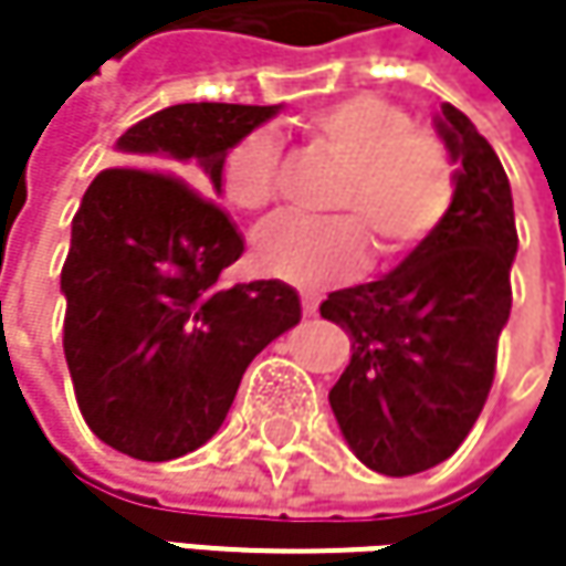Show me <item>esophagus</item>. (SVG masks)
Masks as SVG:
<instances>
[{"label": "esophagus", "instance_id": "1", "mask_svg": "<svg viewBox=\"0 0 566 566\" xmlns=\"http://www.w3.org/2000/svg\"><path fill=\"white\" fill-rule=\"evenodd\" d=\"M317 307H321V297H317V294H301V311H304V317H314Z\"/></svg>", "mask_w": 566, "mask_h": 566}]
</instances>
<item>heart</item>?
<instances>
[{
    "label": "heart",
    "mask_w": 566,
    "mask_h": 566,
    "mask_svg": "<svg viewBox=\"0 0 566 566\" xmlns=\"http://www.w3.org/2000/svg\"><path fill=\"white\" fill-rule=\"evenodd\" d=\"M307 144L340 164L327 209L334 219H275L255 239L265 272L304 287L344 279L367 259H396L422 245L455 202L449 147L416 130L412 117L384 97L357 94L304 120ZM222 192L242 212H265L279 192V147L265 130L242 137L222 164Z\"/></svg>",
    "instance_id": "b5f03b06"
}]
</instances>
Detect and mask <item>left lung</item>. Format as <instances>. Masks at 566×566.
I'll list each match as a JSON object with an SVG mask.
<instances>
[{
  "instance_id": "1",
  "label": "left lung",
  "mask_w": 566,
  "mask_h": 566,
  "mask_svg": "<svg viewBox=\"0 0 566 566\" xmlns=\"http://www.w3.org/2000/svg\"><path fill=\"white\" fill-rule=\"evenodd\" d=\"M436 130L459 164L446 222L380 282L321 304L354 340L327 396L337 426L367 469L394 479L446 462L472 432L511 314L517 229L505 167L459 107L442 104Z\"/></svg>"
}]
</instances>
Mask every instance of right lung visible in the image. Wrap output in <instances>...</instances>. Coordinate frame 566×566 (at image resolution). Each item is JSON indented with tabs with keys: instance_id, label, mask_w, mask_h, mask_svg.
<instances>
[{
	"instance_id": "right-lung-1",
	"label": "right lung",
	"mask_w": 566,
	"mask_h": 566,
	"mask_svg": "<svg viewBox=\"0 0 566 566\" xmlns=\"http://www.w3.org/2000/svg\"><path fill=\"white\" fill-rule=\"evenodd\" d=\"M279 114L172 104L134 124L127 167L97 172L61 269L64 360L91 432L140 462L209 442L245 367L301 321L291 284L219 287L245 242L212 202L226 154Z\"/></svg>"
}]
</instances>
